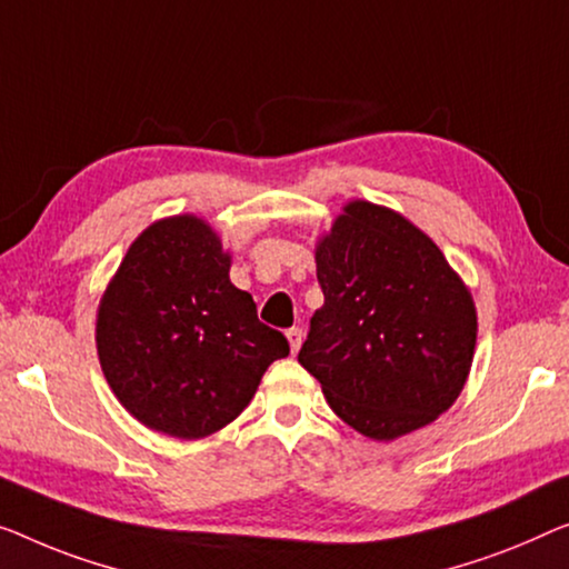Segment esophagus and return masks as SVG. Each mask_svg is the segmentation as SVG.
Wrapping results in <instances>:
<instances>
[{"label": "esophagus", "instance_id": "34e87169", "mask_svg": "<svg viewBox=\"0 0 569 569\" xmlns=\"http://www.w3.org/2000/svg\"><path fill=\"white\" fill-rule=\"evenodd\" d=\"M286 337H288V345H291V352H299V347L303 342V329L301 327H291L286 332Z\"/></svg>", "mask_w": 569, "mask_h": 569}]
</instances>
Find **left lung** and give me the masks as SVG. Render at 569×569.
<instances>
[{"label":"left lung","mask_w":569,"mask_h":569,"mask_svg":"<svg viewBox=\"0 0 569 569\" xmlns=\"http://www.w3.org/2000/svg\"><path fill=\"white\" fill-rule=\"evenodd\" d=\"M325 307L299 362L327 403L370 439L427 427L457 401L478 313L462 278L409 219L350 201L317 244Z\"/></svg>","instance_id":"obj_1"}]
</instances>
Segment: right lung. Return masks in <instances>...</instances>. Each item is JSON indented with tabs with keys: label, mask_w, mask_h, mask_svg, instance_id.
Here are the masks:
<instances>
[{
	"label": "right lung",
	"mask_w": 569,
	"mask_h": 569,
	"mask_svg": "<svg viewBox=\"0 0 569 569\" xmlns=\"http://www.w3.org/2000/svg\"><path fill=\"white\" fill-rule=\"evenodd\" d=\"M97 350L120 403L148 429L201 439L256 396L288 339L230 281V252L199 217L150 224L101 296Z\"/></svg>",
	"instance_id": "obj_1"
}]
</instances>
